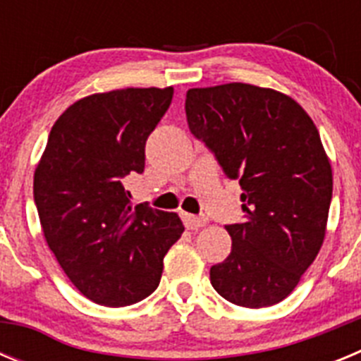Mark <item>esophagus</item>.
Segmentation results:
<instances>
[{"mask_svg":"<svg viewBox=\"0 0 361 361\" xmlns=\"http://www.w3.org/2000/svg\"><path fill=\"white\" fill-rule=\"evenodd\" d=\"M183 222L188 229H191V231H197V229L204 228L208 220L204 219V216H195V215H188V213H184Z\"/></svg>","mask_w":361,"mask_h":361,"instance_id":"1","label":"esophagus"}]
</instances>
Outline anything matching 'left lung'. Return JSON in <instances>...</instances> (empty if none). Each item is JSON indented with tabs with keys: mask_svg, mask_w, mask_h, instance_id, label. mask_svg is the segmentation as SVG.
I'll use <instances>...</instances> for the list:
<instances>
[{
	"mask_svg": "<svg viewBox=\"0 0 361 361\" xmlns=\"http://www.w3.org/2000/svg\"><path fill=\"white\" fill-rule=\"evenodd\" d=\"M186 119L242 188L245 222L226 226L231 253L212 267V286L240 307L279 304L327 231L333 170L320 133L295 99L245 82L188 90Z\"/></svg>",
	"mask_w": 361,
	"mask_h": 361,
	"instance_id": "1",
	"label": "left lung"
}]
</instances>
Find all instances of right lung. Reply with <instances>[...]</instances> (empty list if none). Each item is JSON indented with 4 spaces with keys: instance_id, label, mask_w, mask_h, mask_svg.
Instances as JSON below:
<instances>
[{
    "instance_id": "obj_1",
    "label": "right lung",
    "mask_w": 361,
    "mask_h": 361,
    "mask_svg": "<svg viewBox=\"0 0 361 361\" xmlns=\"http://www.w3.org/2000/svg\"><path fill=\"white\" fill-rule=\"evenodd\" d=\"M173 88H123L63 111L34 171L41 229L70 282L92 302L124 307L157 289L184 231L177 213L132 206L123 178L145 171L149 133Z\"/></svg>"
}]
</instances>
